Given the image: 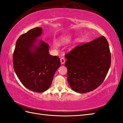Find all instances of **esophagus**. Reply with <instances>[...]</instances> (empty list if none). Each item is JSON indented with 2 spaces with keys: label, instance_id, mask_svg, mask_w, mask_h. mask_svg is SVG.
<instances>
[{
  "label": "esophagus",
  "instance_id": "1",
  "mask_svg": "<svg viewBox=\"0 0 123 123\" xmlns=\"http://www.w3.org/2000/svg\"><path fill=\"white\" fill-rule=\"evenodd\" d=\"M60 61H61V64H64V62H65V59L63 57H61V58H60Z\"/></svg>",
  "mask_w": 123,
  "mask_h": 123
}]
</instances>
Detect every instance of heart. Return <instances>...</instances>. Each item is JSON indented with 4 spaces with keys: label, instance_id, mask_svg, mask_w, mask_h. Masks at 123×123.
Returning <instances> with one entry per match:
<instances>
[{
    "label": "heart",
    "instance_id": "1",
    "mask_svg": "<svg viewBox=\"0 0 123 123\" xmlns=\"http://www.w3.org/2000/svg\"><path fill=\"white\" fill-rule=\"evenodd\" d=\"M70 40H71V38H70V36H67L66 37H64L62 39V42L64 43H68L70 42Z\"/></svg>",
    "mask_w": 123,
    "mask_h": 123
}]
</instances>
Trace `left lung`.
I'll return each instance as SVG.
<instances>
[{
  "label": "left lung",
  "mask_w": 123,
  "mask_h": 123,
  "mask_svg": "<svg viewBox=\"0 0 123 123\" xmlns=\"http://www.w3.org/2000/svg\"><path fill=\"white\" fill-rule=\"evenodd\" d=\"M65 57L68 81L72 89L78 93L98 88L105 80L111 64L109 44L104 36L79 44Z\"/></svg>",
  "instance_id": "8db88e82"
}]
</instances>
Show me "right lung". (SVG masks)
Instances as JSON below:
<instances>
[{"mask_svg": "<svg viewBox=\"0 0 123 123\" xmlns=\"http://www.w3.org/2000/svg\"><path fill=\"white\" fill-rule=\"evenodd\" d=\"M42 33L35 27L20 35L16 43L12 63L15 72L25 87L43 92L51 86L54 75L61 66L59 57L49 54V45L41 40L35 46L36 38Z\"/></svg>", "mask_w": 123, "mask_h": 123, "instance_id": "right-lung-1", "label": "right lung"}]
</instances>
